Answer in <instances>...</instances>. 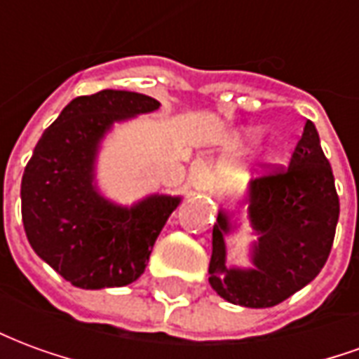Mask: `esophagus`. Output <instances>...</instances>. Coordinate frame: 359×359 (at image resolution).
Here are the masks:
<instances>
[{
	"label": "esophagus",
	"instance_id": "esophagus-1",
	"mask_svg": "<svg viewBox=\"0 0 359 359\" xmlns=\"http://www.w3.org/2000/svg\"><path fill=\"white\" fill-rule=\"evenodd\" d=\"M192 184H194L196 190H203L205 188V175H203V171L196 172L194 179H192Z\"/></svg>",
	"mask_w": 359,
	"mask_h": 359
}]
</instances>
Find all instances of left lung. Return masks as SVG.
<instances>
[{"mask_svg":"<svg viewBox=\"0 0 359 359\" xmlns=\"http://www.w3.org/2000/svg\"><path fill=\"white\" fill-rule=\"evenodd\" d=\"M250 184V219L259 234L256 269H229L223 233L229 223L219 213L213 225L210 285L231 304L271 308L311 283L331 254L339 223V194L316 125L306 121L290 163L262 165Z\"/></svg>","mask_w":359,"mask_h":359,"instance_id":"left-lung-1","label":"left lung"}]
</instances>
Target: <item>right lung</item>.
Wrapping results in <instances>:
<instances>
[{"mask_svg":"<svg viewBox=\"0 0 359 359\" xmlns=\"http://www.w3.org/2000/svg\"><path fill=\"white\" fill-rule=\"evenodd\" d=\"M159 107L149 95L102 90L61 111L25 167L22 225L30 246L79 288L125 286L140 277L179 198L151 196L130 210L107 203L92 187L97 142L113 121Z\"/></svg>","mask_w":359,"mask_h":359,"instance_id":"obj_1","label":"right lung"}]
</instances>
